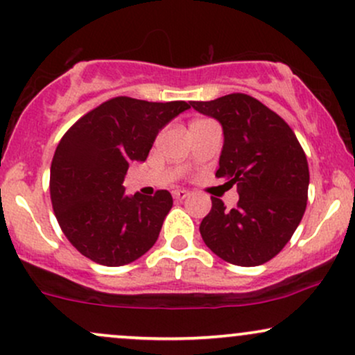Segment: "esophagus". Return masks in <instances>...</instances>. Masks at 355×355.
<instances>
[{
  "label": "esophagus",
  "instance_id": "1",
  "mask_svg": "<svg viewBox=\"0 0 355 355\" xmlns=\"http://www.w3.org/2000/svg\"><path fill=\"white\" fill-rule=\"evenodd\" d=\"M188 196H189V193H188V191H184V189L173 191V198L176 199V201H182V199H186Z\"/></svg>",
  "mask_w": 355,
  "mask_h": 355
}]
</instances>
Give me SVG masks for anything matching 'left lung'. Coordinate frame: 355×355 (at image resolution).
<instances>
[{
	"label": "left lung",
	"instance_id": "1",
	"mask_svg": "<svg viewBox=\"0 0 355 355\" xmlns=\"http://www.w3.org/2000/svg\"><path fill=\"white\" fill-rule=\"evenodd\" d=\"M191 107L221 124L216 176L240 193L233 209L211 198L199 226L202 240L228 263L263 265L282 252L305 213L310 176L304 149L284 119L250 95L230 94Z\"/></svg>",
	"mask_w": 355,
	"mask_h": 355
}]
</instances>
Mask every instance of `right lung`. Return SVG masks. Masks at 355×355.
Wrapping results in <instances>:
<instances>
[{"label":"right lung","instance_id":"1","mask_svg":"<svg viewBox=\"0 0 355 355\" xmlns=\"http://www.w3.org/2000/svg\"><path fill=\"white\" fill-rule=\"evenodd\" d=\"M191 103L115 97L83 115L55 150L50 196L60 228L83 257L105 266L141 258L173 208L169 191L125 194L130 162H144L159 130Z\"/></svg>","mask_w":355,"mask_h":355}]
</instances>
